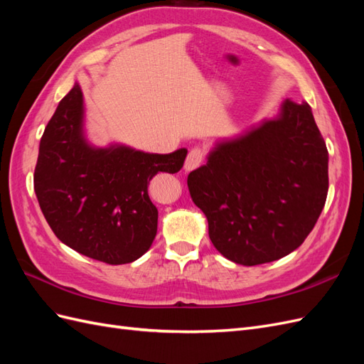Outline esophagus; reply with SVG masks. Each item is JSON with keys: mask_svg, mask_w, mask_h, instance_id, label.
Here are the masks:
<instances>
[{"mask_svg": "<svg viewBox=\"0 0 364 364\" xmlns=\"http://www.w3.org/2000/svg\"><path fill=\"white\" fill-rule=\"evenodd\" d=\"M203 159H205V151L200 147L191 149L190 153H188V156H186V161H185V170L191 171L197 167H200Z\"/></svg>", "mask_w": 364, "mask_h": 364, "instance_id": "obj_1", "label": "esophagus"}]
</instances>
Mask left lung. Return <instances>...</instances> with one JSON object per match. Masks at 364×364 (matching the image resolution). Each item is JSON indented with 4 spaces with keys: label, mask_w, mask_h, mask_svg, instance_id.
Wrapping results in <instances>:
<instances>
[{
    "label": "left lung",
    "mask_w": 364,
    "mask_h": 364,
    "mask_svg": "<svg viewBox=\"0 0 364 364\" xmlns=\"http://www.w3.org/2000/svg\"><path fill=\"white\" fill-rule=\"evenodd\" d=\"M186 182L223 257L258 266L289 255L328 194V150L310 105L287 100L279 118L220 144Z\"/></svg>",
    "instance_id": "1"
}]
</instances>
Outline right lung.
Listing matches in <instances>:
<instances>
[{
  "mask_svg": "<svg viewBox=\"0 0 364 364\" xmlns=\"http://www.w3.org/2000/svg\"><path fill=\"white\" fill-rule=\"evenodd\" d=\"M79 85L65 95L41 138L35 191L62 243L106 264H127L150 249L158 209L149 197L158 173H178L186 150L153 155L127 147L92 149L82 136Z\"/></svg>",
  "mask_w": 364,
  "mask_h": 364,
  "instance_id": "right-lung-1",
  "label": "right lung"
}]
</instances>
